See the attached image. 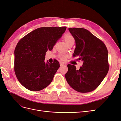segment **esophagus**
I'll use <instances>...</instances> for the list:
<instances>
[{
    "label": "esophagus",
    "mask_w": 121,
    "mask_h": 121,
    "mask_svg": "<svg viewBox=\"0 0 121 121\" xmlns=\"http://www.w3.org/2000/svg\"><path fill=\"white\" fill-rule=\"evenodd\" d=\"M64 62H60V66H62V65H64Z\"/></svg>",
    "instance_id": "1"
}]
</instances>
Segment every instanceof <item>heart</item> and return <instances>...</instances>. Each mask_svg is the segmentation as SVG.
Listing matches in <instances>:
<instances>
[{
    "label": "heart",
    "mask_w": 121,
    "mask_h": 121,
    "mask_svg": "<svg viewBox=\"0 0 121 121\" xmlns=\"http://www.w3.org/2000/svg\"><path fill=\"white\" fill-rule=\"evenodd\" d=\"M64 38L65 42L67 43L68 45L69 44L71 43L72 42H75L74 37H73V36L71 34L69 33H65L64 36ZM67 57V55L64 53H60L59 54V56H58V57H59L61 60H65L66 59Z\"/></svg>",
    "instance_id": "1"
}]
</instances>
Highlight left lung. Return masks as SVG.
Wrapping results in <instances>:
<instances>
[{
  "mask_svg": "<svg viewBox=\"0 0 121 121\" xmlns=\"http://www.w3.org/2000/svg\"><path fill=\"white\" fill-rule=\"evenodd\" d=\"M69 30L76 42L73 56H78L83 64L78 70L75 65H68L65 79L78 92H91L100 85L108 71L107 48L101 40L85 29L69 28Z\"/></svg>",
  "mask_w": 121,
  "mask_h": 121,
  "instance_id": "8db88e82",
  "label": "left lung"
}]
</instances>
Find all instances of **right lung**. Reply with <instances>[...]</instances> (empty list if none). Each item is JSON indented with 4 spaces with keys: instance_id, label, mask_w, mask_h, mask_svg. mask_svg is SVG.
<instances>
[{
    "instance_id": "obj_1",
    "label": "right lung",
    "mask_w": 121,
    "mask_h": 121,
    "mask_svg": "<svg viewBox=\"0 0 121 121\" xmlns=\"http://www.w3.org/2000/svg\"><path fill=\"white\" fill-rule=\"evenodd\" d=\"M66 27H41L25 36L14 50V70L18 81L32 91L44 89L52 82L60 63H45L46 52L52 50Z\"/></svg>"
}]
</instances>
